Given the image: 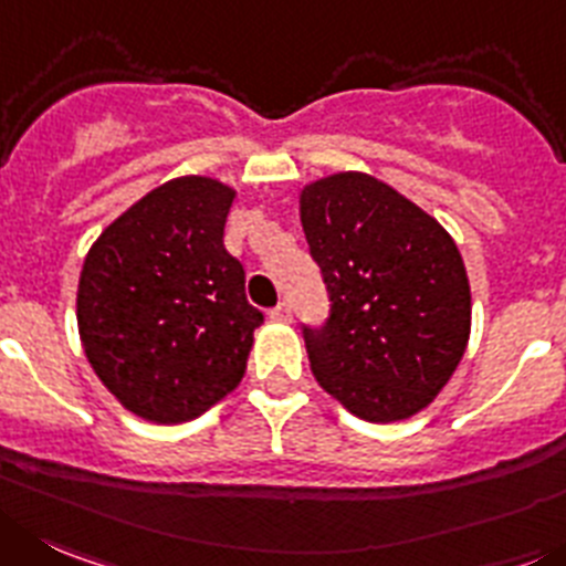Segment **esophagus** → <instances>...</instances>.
I'll return each mask as SVG.
<instances>
[{"instance_id": "34e87169", "label": "esophagus", "mask_w": 566, "mask_h": 566, "mask_svg": "<svg viewBox=\"0 0 566 566\" xmlns=\"http://www.w3.org/2000/svg\"><path fill=\"white\" fill-rule=\"evenodd\" d=\"M271 321H279V324H287V321H290V307H287V304H284V301H282V304H279V307L271 310Z\"/></svg>"}]
</instances>
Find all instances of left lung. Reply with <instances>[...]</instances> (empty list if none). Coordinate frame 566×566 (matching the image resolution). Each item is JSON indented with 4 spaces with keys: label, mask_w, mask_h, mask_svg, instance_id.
Listing matches in <instances>:
<instances>
[{
    "label": "left lung",
    "mask_w": 566,
    "mask_h": 566,
    "mask_svg": "<svg viewBox=\"0 0 566 566\" xmlns=\"http://www.w3.org/2000/svg\"><path fill=\"white\" fill-rule=\"evenodd\" d=\"M301 226L329 290L304 329L321 388L357 419L421 413L450 382L472 332V293L450 231L368 172L304 184Z\"/></svg>",
    "instance_id": "obj_1"
}]
</instances>
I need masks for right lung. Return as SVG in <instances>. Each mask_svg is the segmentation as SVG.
Returning <instances> with one entry per match:
<instances>
[{"label":"right lung","mask_w":566,"mask_h":566,"mask_svg":"<svg viewBox=\"0 0 566 566\" xmlns=\"http://www.w3.org/2000/svg\"><path fill=\"white\" fill-rule=\"evenodd\" d=\"M237 189L181 176L103 229L83 259L77 332L99 382L153 424H184L245 374L262 313L223 231Z\"/></svg>","instance_id":"obj_1"}]
</instances>
